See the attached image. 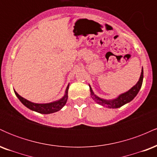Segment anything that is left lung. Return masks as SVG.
<instances>
[{"instance_id": "8db88e82", "label": "left lung", "mask_w": 157, "mask_h": 157, "mask_svg": "<svg viewBox=\"0 0 157 157\" xmlns=\"http://www.w3.org/2000/svg\"><path fill=\"white\" fill-rule=\"evenodd\" d=\"M142 80H143V68H142L141 75H140V80H139L137 83L134 86H133V87L131 88L129 91H128L127 92L120 94L117 98L111 100H106L100 98V97L96 96V95L94 94L92 89H91V88L89 86L91 97H92L97 103L100 104V105L106 106V107L110 108V109H117V108L121 107V106L124 105L125 104L128 103V102H131V100L136 96L139 91H140L142 87Z\"/></svg>"}]
</instances>
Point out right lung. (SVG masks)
I'll return each mask as SVG.
<instances>
[{"instance_id": "obj_1", "label": "right lung", "mask_w": 157, "mask_h": 157, "mask_svg": "<svg viewBox=\"0 0 157 157\" xmlns=\"http://www.w3.org/2000/svg\"><path fill=\"white\" fill-rule=\"evenodd\" d=\"M68 87H69V85H68L66 90V94H65L64 96L63 97V98L57 100V101L50 102V103H34V102L29 101V100L23 98V97L20 96L15 91V94H16V96L17 97V98L20 100V101L22 102L23 105L28 108V109H31L32 111H35L36 112L44 113V114H48V113H55L60 111V110L66 105V101H67L68 99Z\"/></svg>"}]
</instances>
